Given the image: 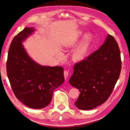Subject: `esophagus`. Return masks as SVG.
<instances>
[{
	"label": "esophagus",
	"mask_w": 130,
	"mask_h": 130,
	"mask_svg": "<svg viewBox=\"0 0 130 130\" xmlns=\"http://www.w3.org/2000/svg\"><path fill=\"white\" fill-rule=\"evenodd\" d=\"M63 74H64V77H65V78L67 79L68 76V74H69V72H68V71H67V70H65L64 72H63Z\"/></svg>",
	"instance_id": "esophagus-1"
}]
</instances>
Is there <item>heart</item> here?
<instances>
[{
    "label": "heart",
    "mask_w": 130,
    "mask_h": 130,
    "mask_svg": "<svg viewBox=\"0 0 130 130\" xmlns=\"http://www.w3.org/2000/svg\"><path fill=\"white\" fill-rule=\"evenodd\" d=\"M83 32H78L69 37L63 44V46L67 49L72 48L75 46L82 36ZM92 41V36L91 34H86L83 40L72 53V57L74 61H82L87 57L90 45Z\"/></svg>",
    "instance_id": "heart-1"
}]
</instances>
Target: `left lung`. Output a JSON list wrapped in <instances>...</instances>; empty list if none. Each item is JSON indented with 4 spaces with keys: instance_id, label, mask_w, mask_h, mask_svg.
I'll list each match as a JSON object with an SVG mask.
<instances>
[{
    "instance_id": "left-lung-1",
    "label": "left lung",
    "mask_w": 130,
    "mask_h": 130,
    "mask_svg": "<svg viewBox=\"0 0 130 130\" xmlns=\"http://www.w3.org/2000/svg\"><path fill=\"white\" fill-rule=\"evenodd\" d=\"M73 69L69 83L80 92L74 105L80 109L89 110L106 102L122 69L119 47L114 37L108 35L99 49L75 63Z\"/></svg>"
}]
</instances>
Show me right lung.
I'll return each mask as SVG.
<instances>
[{"mask_svg":"<svg viewBox=\"0 0 130 130\" xmlns=\"http://www.w3.org/2000/svg\"><path fill=\"white\" fill-rule=\"evenodd\" d=\"M33 28L25 27L14 37L7 60V74L16 98L28 107L41 109L52 99L54 90L64 82L63 68L41 66L32 60L22 42L32 34Z\"/></svg>","mask_w":130,"mask_h":130,"instance_id":"1","label":"right lung"}]
</instances>
